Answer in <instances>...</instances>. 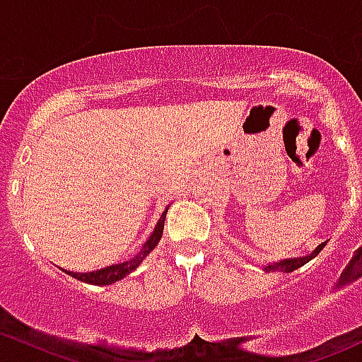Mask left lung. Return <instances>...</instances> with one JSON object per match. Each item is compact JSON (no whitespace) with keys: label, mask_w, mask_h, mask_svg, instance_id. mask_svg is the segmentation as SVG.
I'll return each instance as SVG.
<instances>
[{"label":"left lung","mask_w":362,"mask_h":362,"mask_svg":"<svg viewBox=\"0 0 362 362\" xmlns=\"http://www.w3.org/2000/svg\"><path fill=\"white\" fill-rule=\"evenodd\" d=\"M327 242H322L320 245H317L315 249H313L310 254L303 255V257H291V259H284V261H276V262H268V264H264L262 268L266 269V272H282V273H291L294 272V269L301 268V266H305L306 262L312 261L313 257H317L319 255V252L326 247Z\"/></svg>","instance_id":"obj_1"}]
</instances>
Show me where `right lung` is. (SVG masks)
<instances>
[{
	"mask_svg": "<svg viewBox=\"0 0 362 362\" xmlns=\"http://www.w3.org/2000/svg\"><path fill=\"white\" fill-rule=\"evenodd\" d=\"M168 208L163 211V215L159 217L158 224H156L154 231H152V235L148 236L147 242L141 245V249L136 252V254L133 255L131 259H127V261L124 262H119V264H112V266H107V268H101V269H96V272H89V273H76V272H68V269H63L64 273L69 276H73V279L80 280V282H86V284H90V286H110L113 282H119V280H122L124 276H127L129 273H133L134 269L138 268V266L141 264V261H144L145 257H147L148 254H151L152 250L158 247L160 236H163V229H164V221H166V214H168Z\"/></svg>",
	"mask_w": 362,
	"mask_h": 362,
	"instance_id": "obj_1",
	"label": "right lung"
}]
</instances>
